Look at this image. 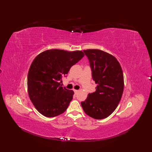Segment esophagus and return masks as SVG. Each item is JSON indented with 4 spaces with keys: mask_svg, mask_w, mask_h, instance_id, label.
<instances>
[{
    "mask_svg": "<svg viewBox=\"0 0 152 152\" xmlns=\"http://www.w3.org/2000/svg\"><path fill=\"white\" fill-rule=\"evenodd\" d=\"M74 93H75V94H77V93H78V90L74 89Z\"/></svg>",
    "mask_w": 152,
    "mask_h": 152,
    "instance_id": "34e87169",
    "label": "esophagus"
}]
</instances>
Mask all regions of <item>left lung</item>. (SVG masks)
Wrapping results in <instances>:
<instances>
[{"label":"left lung","instance_id":"1","mask_svg":"<svg viewBox=\"0 0 152 152\" xmlns=\"http://www.w3.org/2000/svg\"><path fill=\"white\" fill-rule=\"evenodd\" d=\"M88 57L95 92L89 93L82 107L87 115L102 119L112 114L120 102L124 88V78L120 64L116 58L104 51L83 50Z\"/></svg>","mask_w":152,"mask_h":152}]
</instances>
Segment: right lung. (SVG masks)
I'll return each instance as SVG.
<instances>
[{"instance_id": "1", "label": "right lung", "mask_w": 152, "mask_h": 152, "mask_svg": "<svg viewBox=\"0 0 152 152\" xmlns=\"http://www.w3.org/2000/svg\"><path fill=\"white\" fill-rule=\"evenodd\" d=\"M84 56L82 51L48 50L31 63L27 76V91L34 107L48 118L66 111L74 91L61 86L71 66Z\"/></svg>"}]
</instances>
